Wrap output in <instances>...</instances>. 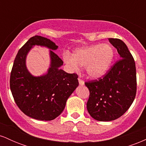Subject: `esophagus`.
<instances>
[{"label":"esophagus","mask_w":146,"mask_h":146,"mask_svg":"<svg viewBox=\"0 0 146 146\" xmlns=\"http://www.w3.org/2000/svg\"><path fill=\"white\" fill-rule=\"evenodd\" d=\"M78 80H79V83H80V85H84V81L82 80V79L79 78Z\"/></svg>","instance_id":"esophagus-1"}]
</instances>
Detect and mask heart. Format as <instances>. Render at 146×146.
<instances>
[{"mask_svg": "<svg viewBox=\"0 0 146 146\" xmlns=\"http://www.w3.org/2000/svg\"><path fill=\"white\" fill-rule=\"evenodd\" d=\"M115 58V51L109 44H95L79 48L73 51L72 56L63 55L64 62L73 70L79 66H85L86 73L92 78L103 76L108 71Z\"/></svg>", "mask_w": 146, "mask_h": 146, "instance_id": "b5f03b06", "label": "heart"}]
</instances>
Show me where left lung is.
Wrapping results in <instances>:
<instances>
[{
	"mask_svg": "<svg viewBox=\"0 0 146 146\" xmlns=\"http://www.w3.org/2000/svg\"><path fill=\"white\" fill-rule=\"evenodd\" d=\"M109 42L117 48L121 59L102 78L85 82L90 93L87 110L93 119L100 121H113L122 116L130 107L137 93L133 57L120 39L109 38Z\"/></svg>",
	"mask_w": 146,
	"mask_h": 146,
	"instance_id": "left-lung-1",
	"label": "left lung"
}]
</instances>
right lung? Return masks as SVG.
I'll return each mask as SVG.
<instances>
[{"instance_id":"right-lung-1","label":"right lung","mask_w":146,"mask_h":146,"mask_svg":"<svg viewBox=\"0 0 146 146\" xmlns=\"http://www.w3.org/2000/svg\"><path fill=\"white\" fill-rule=\"evenodd\" d=\"M34 45L51 48L52 64L48 73L33 77L25 65L27 53ZM58 46L40 36L31 38L20 48L10 75V89L18 108L35 119L51 121L58 117L65 108L67 99L78 86V75L67 73L60 67L63 61L54 53Z\"/></svg>"}]
</instances>
